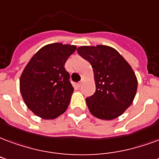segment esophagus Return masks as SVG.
Returning a JSON list of instances; mask_svg holds the SVG:
<instances>
[{"instance_id":"obj_1","label":"esophagus","mask_w":159,"mask_h":159,"mask_svg":"<svg viewBox=\"0 0 159 159\" xmlns=\"http://www.w3.org/2000/svg\"><path fill=\"white\" fill-rule=\"evenodd\" d=\"M83 85V81H81V82H79V83H77V87H81V86Z\"/></svg>"}]
</instances>
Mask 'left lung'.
<instances>
[{"instance_id":"1","label":"left lung","mask_w":159,"mask_h":159,"mask_svg":"<svg viewBox=\"0 0 159 159\" xmlns=\"http://www.w3.org/2000/svg\"><path fill=\"white\" fill-rule=\"evenodd\" d=\"M77 52L93 69L96 91L86 98L93 116L110 120L132 103L137 90L135 72L123 56L107 45L81 46Z\"/></svg>"}]
</instances>
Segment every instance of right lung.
<instances>
[{"label": "right lung", "instance_id": "obj_1", "mask_svg": "<svg viewBox=\"0 0 159 159\" xmlns=\"http://www.w3.org/2000/svg\"><path fill=\"white\" fill-rule=\"evenodd\" d=\"M76 49L75 45L61 43L47 44L24 68L20 92L26 105L39 117L53 120L67 109L74 89L65 63Z\"/></svg>", "mask_w": 159, "mask_h": 159}]
</instances>
